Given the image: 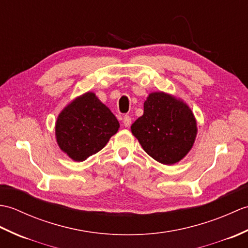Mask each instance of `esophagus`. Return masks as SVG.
<instances>
[{
    "instance_id": "1",
    "label": "esophagus",
    "mask_w": 248,
    "mask_h": 248,
    "mask_svg": "<svg viewBox=\"0 0 248 248\" xmlns=\"http://www.w3.org/2000/svg\"><path fill=\"white\" fill-rule=\"evenodd\" d=\"M123 123H124V127H127V128H128V127H130V125H131V123H132V119H131L130 116L125 115V116H124Z\"/></svg>"
}]
</instances>
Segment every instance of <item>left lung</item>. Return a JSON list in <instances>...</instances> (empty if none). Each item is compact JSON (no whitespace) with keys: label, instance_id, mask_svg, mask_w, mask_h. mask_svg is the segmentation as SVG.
Returning a JSON list of instances; mask_svg holds the SVG:
<instances>
[{"label":"left lung","instance_id":"8db88e82","mask_svg":"<svg viewBox=\"0 0 248 248\" xmlns=\"http://www.w3.org/2000/svg\"><path fill=\"white\" fill-rule=\"evenodd\" d=\"M132 134L152 159L165 165L181 161L192 149L197 124L186 103L163 92L149 93Z\"/></svg>","mask_w":248,"mask_h":248}]
</instances>
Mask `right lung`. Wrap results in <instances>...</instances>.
Listing matches in <instances>:
<instances>
[{
  "instance_id": "add662e5",
  "label": "right lung",
  "mask_w": 248,
  "mask_h": 248,
  "mask_svg": "<svg viewBox=\"0 0 248 248\" xmlns=\"http://www.w3.org/2000/svg\"><path fill=\"white\" fill-rule=\"evenodd\" d=\"M118 129L115 115L96 94L88 92L60 113L55 136L60 148L70 159L82 162L101 150Z\"/></svg>"
}]
</instances>
